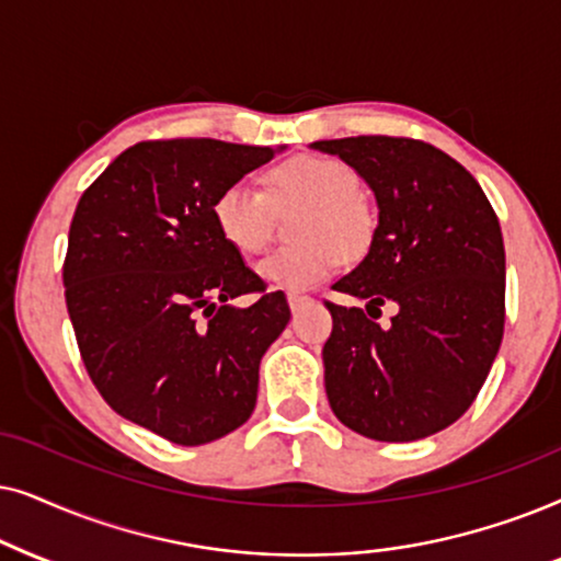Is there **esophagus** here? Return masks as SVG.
<instances>
[{
	"label": "esophagus",
	"instance_id": "1",
	"mask_svg": "<svg viewBox=\"0 0 561 561\" xmlns=\"http://www.w3.org/2000/svg\"><path fill=\"white\" fill-rule=\"evenodd\" d=\"M287 302H289V308H293V312H297L300 308H305V305H310V297L308 295H289Z\"/></svg>",
	"mask_w": 561,
	"mask_h": 561
}]
</instances>
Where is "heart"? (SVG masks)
Wrapping results in <instances>:
<instances>
[{
    "label": "heart",
    "instance_id": "b5f03b06",
    "mask_svg": "<svg viewBox=\"0 0 561 561\" xmlns=\"http://www.w3.org/2000/svg\"><path fill=\"white\" fill-rule=\"evenodd\" d=\"M276 210L300 207L293 218V245L259 261L256 272L276 289H310L346 259L369 251L377 213L358 192L354 169L331 156L302 153L282 161L266 176V192L233 182L215 197L213 218L226 243L241 253H259L274 230Z\"/></svg>",
    "mask_w": 561,
    "mask_h": 561
}]
</instances>
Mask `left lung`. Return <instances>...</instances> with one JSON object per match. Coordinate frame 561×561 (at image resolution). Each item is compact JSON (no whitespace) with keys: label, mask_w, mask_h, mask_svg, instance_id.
I'll list each match as a JSON object with an SVG mask.
<instances>
[{"label":"left lung","mask_w":561,"mask_h":561,"mask_svg":"<svg viewBox=\"0 0 561 561\" xmlns=\"http://www.w3.org/2000/svg\"><path fill=\"white\" fill-rule=\"evenodd\" d=\"M312 148L354 167L379 207L369 253L333 285L367 300V310L325 300L328 402L343 425L375 442H417L449 428L482 390L503 341L497 215L477 179L423 140L356 136ZM385 301L399 312L382 329L366 312Z\"/></svg>","instance_id":"8db88e82"}]
</instances>
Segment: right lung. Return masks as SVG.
<instances>
[{
  "instance_id": "right-lung-1",
  "label": "right lung",
  "mask_w": 561,
  "mask_h": 561,
  "mask_svg": "<svg viewBox=\"0 0 561 561\" xmlns=\"http://www.w3.org/2000/svg\"><path fill=\"white\" fill-rule=\"evenodd\" d=\"M274 153L144 140L73 213L64 287L87 375L117 415L171 444H210L249 421L261 356L289 323L285 293H266L213 218L215 197ZM241 294L257 300L233 309Z\"/></svg>"
}]
</instances>
